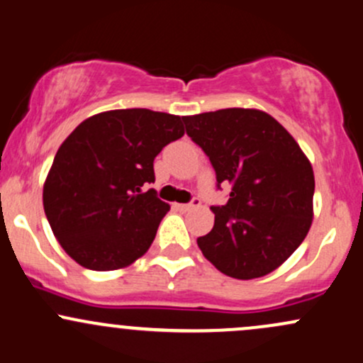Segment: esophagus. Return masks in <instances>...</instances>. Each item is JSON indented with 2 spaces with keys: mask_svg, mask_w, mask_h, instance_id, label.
<instances>
[{
  "mask_svg": "<svg viewBox=\"0 0 363 363\" xmlns=\"http://www.w3.org/2000/svg\"><path fill=\"white\" fill-rule=\"evenodd\" d=\"M201 206V199L194 197L192 202L190 203H178V209L180 211H190V209H195V207Z\"/></svg>",
  "mask_w": 363,
  "mask_h": 363,
  "instance_id": "1",
  "label": "esophagus"
}]
</instances>
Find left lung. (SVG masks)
<instances>
[{
    "label": "left lung",
    "mask_w": 363,
    "mask_h": 363,
    "mask_svg": "<svg viewBox=\"0 0 363 363\" xmlns=\"http://www.w3.org/2000/svg\"><path fill=\"white\" fill-rule=\"evenodd\" d=\"M183 123L209 157L218 189L231 186L225 206L211 207L213 230L197 238L203 257L236 279L278 269L311 230V161L286 128L259 109H218L183 116Z\"/></svg>",
    "instance_id": "obj_1"
}]
</instances>
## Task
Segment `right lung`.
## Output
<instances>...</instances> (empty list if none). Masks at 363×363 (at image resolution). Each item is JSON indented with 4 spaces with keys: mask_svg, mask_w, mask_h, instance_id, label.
I'll use <instances>...</instances> for the list:
<instances>
[{
    "mask_svg": "<svg viewBox=\"0 0 363 363\" xmlns=\"http://www.w3.org/2000/svg\"><path fill=\"white\" fill-rule=\"evenodd\" d=\"M182 118L115 109L82 121L56 152L44 213L63 250L82 267L115 271L149 250L169 203L157 199L154 157L183 137Z\"/></svg>",
    "mask_w": 363,
    "mask_h": 363,
    "instance_id": "1",
    "label": "right lung"
}]
</instances>
